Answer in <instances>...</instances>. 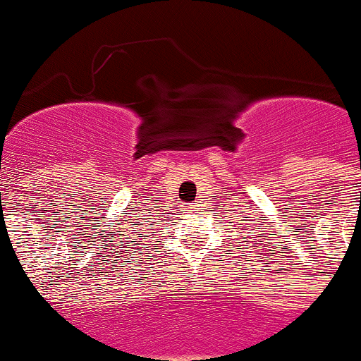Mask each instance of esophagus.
Wrapping results in <instances>:
<instances>
[{
    "instance_id": "1",
    "label": "esophagus",
    "mask_w": 361,
    "mask_h": 361,
    "mask_svg": "<svg viewBox=\"0 0 361 361\" xmlns=\"http://www.w3.org/2000/svg\"><path fill=\"white\" fill-rule=\"evenodd\" d=\"M180 207H183V211L191 212V211H195V209H197V205H193V204H183V205H180Z\"/></svg>"
}]
</instances>
